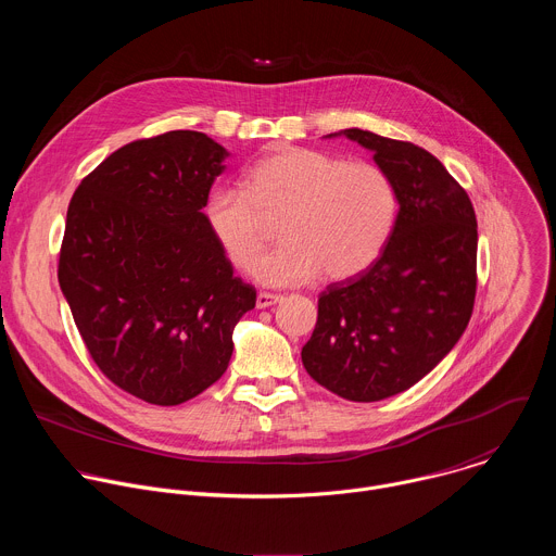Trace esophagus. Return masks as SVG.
<instances>
[{
    "instance_id": "34e87169",
    "label": "esophagus",
    "mask_w": 556,
    "mask_h": 556,
    "mask_svg": "<svg viewBox=\"0 0 556 556\" xmlns=\"http://www.w3.org/2000/svg\"><path fill=\"white\" fill-rule=\"evenodd\" d=\"M279 301H283L281 294H273V292H260L257 294V307H270V305H275Z\"/></svg>"
}]
</instances>
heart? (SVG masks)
<instances>
[{"instance_id":"1","label":"heart","mask_w":556,"mask_h":556,"mask_svg":"<svg viewBox=\"0 0 556 556\" xmlns=\"http://www.w3.org/2000/svg\"><path fill=\"white\" fill-rule=\"evenodd\" d=\"M206 222L228 262L251 270L282 223L287 244L265 258L255 275L283 288L319 277L343 281L367 270L380 255L395 217L389 176L371 163L281 147L247 172L244 191L217 187L206 200Z\"/></svg>"}]
</instances>
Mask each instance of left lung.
<instances>
[{
  "instance_id": "1",
  "label": "left lung",
  "mask_w": 556,
  "mask_h": 556,
  "mask_svg": "<svg viewBox=\"0 0 556 556\" xmlns=\"http://www.w3.org/2000/svg\"><path fill=\"white\" fill-rule=\"evenodd\" d=\"M399 215L380 257L330 283L301 350L305 371L354 403H376L427 376L466 330L478 290V219L468 193L433 153L363 129Z\"/></svg>"
}]
</instances>
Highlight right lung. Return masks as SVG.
<instances>
[{
    "instance_id": "right-lung-1",
    "label": "right lung",
    "mask_w": 556,
    "mask_h": 556,
    "mask_svg": "<svg viewBox=\"0 0 556 556\" xmlns=\"http://www.w3.org/2000/svg\"><path fill=\"white\" fill-rule=\"evenodd\" d=\"M228 151L200 131L140 138L74 191L59 286L97 367L136 399L174 407L228 367L257 290L232 275L206 215Z\"/></svg>"
}]
</instances>
